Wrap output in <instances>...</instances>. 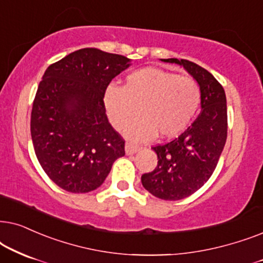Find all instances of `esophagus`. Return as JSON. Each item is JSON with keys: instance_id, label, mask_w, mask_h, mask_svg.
<instances>
[{"instance_id": "34e87169", "label": "esophagus", "mask_w": 263, "mask_h": 263, "mask_svg": "<svg viewBox=\"0 0 263 263\" xmlns=\"http://www.w3.org/2000/svg\"><path fill=\"white\" fill-rule=\"evenodd\" d=\"M139 149H141L139 146L131 144V143H126L125 144V153L127 154V155H134V154L137 153Z\"/></svg>"}]
</instances>
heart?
<instances>
[{"label":"heart","instance_id":"1","mask_svg":"<svg viewBox=\"0 0 263 263\" xmlns=\"http://www.w3.org/2000/svg\"><path fill=\"white\" fill-rule=\"evenodd\" d=\"M199 103L201 89L195 79L154 67L129 73L124 85L108 86L103 97L107 117L118 131L138 113L139 119L125 131L134 142L148 141L156 134L176 137L194 119Z\"/></svg>","mask_w":263,"mask_h":263}]
</instances>
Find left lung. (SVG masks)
Returning <instances> with one entry per match:
<instances>
[{"mask_svg": "<svg viewBox=\"0 0 263 263\" xmlns=\"http://www.w3.org/2000/svg\"><path fill=\"white\" fill-rule=\"evenodd\" d=\"M185 68L201 89V113L179 137L153 146L157 166L142 176L145 190L157 198L178 201L201 189L214 172L227 138L225 90L207 69L187 60L161 59Z\"/></svg>", "mask_w": 263, "mask_h": 263, "instance_id": "8db88e82", "label": "left lung"}]
</instances>
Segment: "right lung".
I'll list each match as a JSON object with an SVG mask.
<instances>
[{
	"label": "right lung",
	"instance_id": "1",
	"mask_svg": "<svg viewBox=\"0 0 263 263\" xmlns=\"http://www.w3.org/2000/svg\"><path fill=\"white\" fill-rule=\"evenodd\" d=\"M129 66L126 56L84 48L45 71L33 101L31 137L42 168L64 190H95L125 155L103 97L111 79Z\"/></svg>",
	"mask_w": 263,
	"mask_h": 263
}]
</instances>
